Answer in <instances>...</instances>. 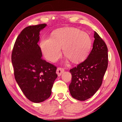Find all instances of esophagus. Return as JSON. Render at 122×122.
I'll list each match as a JSON object with an SVG mask.
<instances>
[{
	"label": "esophagus",
	"mask_w": 122,
	"mask_h": 122,
	"mask_svg": "<svg viewBox=\"0 0 122 122\" xmlns=\"http://www.w3.org/2000/svg\"><path fill=\"white\" fill-rule=\"evenodd\" d=\"M64 69L62 68H58L56 70V74H57L58 76H60L61 75V74H62L64 72Z\"/></svg>",
	"instance_id": "34e87169"
}]
</instances>
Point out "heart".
I'll return each instance as SVG.
<instances>
[{"mask_svg":"<svg viewBox=\"0 0 122 122\" xmlns=\"http://www.w3.org/2000/svg\"><path fill=\"white\" fill-rule=\"evenodd\" d=\"M41 51L47 60L55 62L64 55L74 64H78L87 58L92 47L89 35L79 29L65 28L53 31L50 39H43L40 43Z\"/></svg>","mask_w":122,"mask_h":122,"instance_id":"obj_1","label":"heart"}]
</instances>
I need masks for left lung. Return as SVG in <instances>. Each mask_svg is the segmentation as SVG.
Returning <instances> with one entry per match:
<instances>
[{
  "instance_id": "8db88e82",
  "label": "left lung",
  "mask_w": 122,
  "mask_h": 122,
  "mask_svg": "<svg viewBox=\"0 0 122 122\" xmlns=\"http://www.w3.org/2000/svg\"><path fill=\"white\" fill-rule=\"evenodd\" d=\"M93 47L85 61L70 70L71 82L69 86L73 98L85 101L96 93L101 86L108 67V48L99 35L94 32Z\"/></svg>"
}]
</instances>
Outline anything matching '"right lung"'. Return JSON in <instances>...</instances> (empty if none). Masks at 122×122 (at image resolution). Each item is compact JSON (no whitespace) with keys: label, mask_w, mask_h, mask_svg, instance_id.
Here are the masks:
<instances>
[{"label":"right lung","mask_w":122,"mask_h":122,"mask_svg":"<svg viewBox=\"0 0 122 122\" xmlns=\"http://www.w3.org/2000/svg\"><path fill=\"white\" fill-rule=\"evenodd\" d=\"M47 26L40 24L24 28L16 38L12 53L14 77L24 94L34 103L48 99L57 77L56 67L42 59L38 44L40 32Z\"/></svg>","instance_id":"add662e5"}]
</instances>
